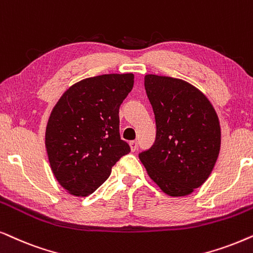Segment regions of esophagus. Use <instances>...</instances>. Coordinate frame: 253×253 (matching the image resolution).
<instances>
[{"mask_svg":"<svg viewBox=\"0 0 253 253\" xmlns=\"http://www.w3.org/2000/svg\"><path fill=\"white\" fill-rule=\"evenodd\" d=\"M129 146H130V150H132V151H135L137 149V142H136V141H130Z\"/></svg>","mask_w":253,"mask_h":253,"instance_id":"1","label":"esophagus"}]
</instances>
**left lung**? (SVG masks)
<instances>
[{"instance_id":"left-lung-1","label":"left lung","mask_w":253,"mask_h":253,"mask_svg":"<svg viewBox=\"0 0 253 253\" xmlns=\"http://www.w3.org/2000/svg\"><path fill=\"white\" fill-rule=\"evenodd\" d=\"M156 140L139 154L149 177L171 197L191 194L213 171L221 146L217 114L200 90L183 80L144 76Z\"/></svg>"}]
</instances>
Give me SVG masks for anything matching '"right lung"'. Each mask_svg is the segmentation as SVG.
I'll return each instance as SVG.
<instances>
[{
  "mask_svg": "<svg viewBox=\"0 0 253 253\" xmlns=\"http://www.w3.org/2000/svg\"><path fill=\"white\" fill-rule=\"evenodd\" d=\"M133 84L132 73L89 77L70 86L52 110L46 150L54 177L70 194H91L130 151L120 139L119 107Z\"/></svg>",
  "mask_w": 253,
  "mask_h": 253,
  "instance_id": "obj_1",
  "label": "right lung"
}]
</instances>
